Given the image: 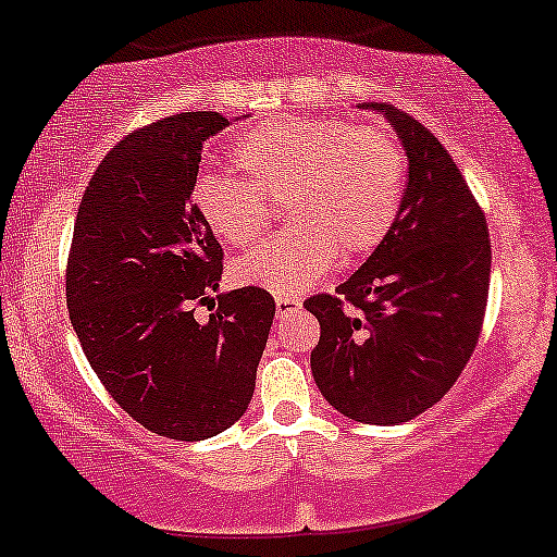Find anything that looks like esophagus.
I'll return each mask as SVG.
<instances>
[{"label":"esophagus","mask_w":557,"mask_h":557,"mask_svg":"<svg viewBox=\"0 0 557 557\" xmlns=\"http://www.w3.org/2000/svg\"><path fill=\"white\" fill-rule=\"evenodd\" d=\"M274 306H277V317H285V313L298 311L300 300L290 298V296H277V298H274Z\"/></svg>","instance_id":"34e87169"}]
</instances>
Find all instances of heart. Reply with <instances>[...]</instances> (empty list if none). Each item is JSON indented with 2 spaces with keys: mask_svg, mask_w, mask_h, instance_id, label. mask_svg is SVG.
<instances>
[{
  "mask_svg": "<svg viewBox=\"0 0 557 557\" xmlns=\"http://www.w3.org/2000/svg\"><path fill=\"white\" fill-rule=\"evenodd\" d=\"M231 158L246 181L199 173L191 205L220 240L246 246L270 223L267 199L285 197L293 223L233 264L238 283L274 296H298L337 259L376 249L405 197V152L386 126L280 116L251 126Z\"/></svg>",
  "mask_w": 557,
  "mask_h": 557,
  "instance_id": "1",
  "label": "heart"
}]
</instances>
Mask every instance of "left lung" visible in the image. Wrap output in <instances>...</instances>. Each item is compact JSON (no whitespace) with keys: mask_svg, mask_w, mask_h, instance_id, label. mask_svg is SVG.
<instances>
[{"mask_svg":"<svg viewBox=\"0 0 557 557\" xmlns=\"http://www.w3.org/2000/svg\"><path fill=\"white\" fill-rule=\"evenodd\" d=\"M384 113L407 156V189L388 236L337 296H313L319 392L345 418L397 425L433 407L478 345L491 285L480 205L446 147L410 113Z\"/></svg>","mask_w":557,"mask_h":557,"instance_id":"8db88e82","label":"left lung"}]
</instances>
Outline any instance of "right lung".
<instances>
[{
  "label": "right lung",
  "mask_w": 557,
  "mask_h": 557,
  "mask_svg": "<svg viewBox=\"0 0 557 557\" xmlns=\"http://www.w3.org/2000/svg\"><path fill=\"white\" fill-rule=\"evenodd\" d=\"M231 124L189 111L126 134L79 202L66 306L100 384L147 431L205 441L249 407L274 300L218 296L223 249L191 205L205 143ZM212 302L207 322L193 306Z\"/></svg>",
  "instance_id": "obj_1"
}]
</instances>
